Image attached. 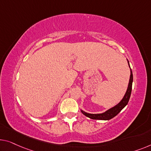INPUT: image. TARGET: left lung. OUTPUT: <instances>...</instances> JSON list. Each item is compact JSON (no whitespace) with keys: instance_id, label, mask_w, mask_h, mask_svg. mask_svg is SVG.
Here are the masks:
<instances>
[{"instance_id":"left-lung-1","label":"left lung","mask_w":151,"mask_h":151,"mask_svg":"<svg viewBox=\"0 0 151 151\" xmlns=\"http://www.w3.org/2000/svg\"><path fill=\"white\" fill-rule=\"evenodd\" d=\"M128 64H129V61H128ZM130 67V66H129ZM130 71H131V75H130V78L129 85H128V87L127 89V91L125 94L124 97L122 99V100L117 105L115 106L112 107V109L108 110L104 113L101 114H89L87 112H85L84 111H81L82 113L85 115L87 117H89L91 119H96V120H110L112 118H113L121 111L123 108H124L126 105L127 104L128 102H129L130 96H131L132 93V82H133V74H132V69L130 68Z\"/></svg>"}]
</instances>
